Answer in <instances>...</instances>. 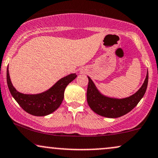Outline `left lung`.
I'll return each instance as SVG.
<instances>
[{
	"instance_id": "8db88e82",
	"label": "left lung",
	"mask_w": 158,
	"mask_h": 158,
	"mask_svg": "<svg viewBox=\"0 0 158 158\" xmlns=\"http://www.w3.org/2000/svg\"><path fill=\"white\" fill-rule=\"evenodd\" d=\"M88 77V86L87 90V101L89 107L94 113L106 118H118L128 113L135 107L143 97L148 85L149 74L143 85L135 94L124 98H110L102 95L90 77Z\"/></svg>"
}]
</instances>
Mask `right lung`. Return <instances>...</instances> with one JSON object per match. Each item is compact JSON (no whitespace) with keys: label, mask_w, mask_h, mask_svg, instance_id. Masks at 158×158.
I'll list each match as a JSON object with an SVG mask.
<instances>
[{"label":"right lung","mask_w":158,"mask_h":158,"mask_svg":"<svg viewBox=\"0 0 158 158\" xmlns=\"http://www.w3.org/2000/svg\"><path fill=\"white\" fill-rule=\"evenodd\" d=\"M71 73L60 79L50 89L39 94H23L15 88L7 68L6 81L11 94L19 105L28 113L35 116H45L54 112L62 104L67 85L77 78Z\"/></svg>","instance_id":"1"}]
</instances>
